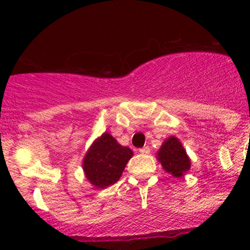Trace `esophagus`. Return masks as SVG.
Returning <instances> with one entry per match:
<instances>
[{
	"label": "esophagus",
	"mask_w": 250,
	"mask_h": 250,
	"mask_svg": "<svg viewBox=\"0 0 250 250\" xmlns=\"http://www.w3.org/2000/svg\"><path fill=\"white\" fill-rule=\"evenodd\" d=\"M139 152L144 153V155H148V153H150V147H147V146H144V147L139 148Z\"/></svg>",
	"instance_id": "34e87169"
}]
</instances>
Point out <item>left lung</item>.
<instances>
[{
    "label": "left lung",
    "mask_w": 250,
    "mask_h": 250,
    "mask_svg": "<svg viewBox=\"0 0 250 250\" xmlns=\"http://www.w3.org/2000/svg\"><path fill=\"white\" fill-rule=\"evenodd\" d=\"M157 160L163 169L174 178H183L191 168V160L183 144L176 137H169L163 141L157 151Z\"/></svg>",
    "instance_id": "1"
}]
</instances>
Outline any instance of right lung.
<instances>
[{
    "mask_svg": "<svg viewBox=\"0 0 250 250\" xmlns=\"http://www.w3.org/2000/svg\"><path fill=\"white\" fill-rule=\"evenodd\" d=\"M132 157L133 151L129 147L118 144L110 133L105 132L93 141L85 152L83 172L95 188L103 190L118 181Z\"/></svg>",
    "mask_w": 250,
    "mask_h": 250,
    "instance_id": "right-lung-1",
    "label": "right lung"
}]
</instances>
